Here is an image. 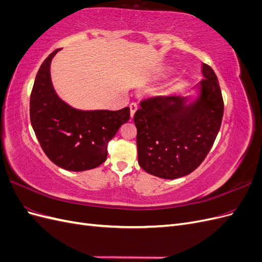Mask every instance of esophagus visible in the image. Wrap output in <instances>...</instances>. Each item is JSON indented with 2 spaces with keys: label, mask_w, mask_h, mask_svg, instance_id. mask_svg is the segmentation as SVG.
Listing matches in <instances>:
<instances>
[{
  "label": "esophagus",
  "mask_w": 262,
  "mask_h": 262,
  "mask_svg": "<svg viewBox=\"0 0 262 262\" xmlns=\"http://www.w3.org/2000/svg\"><path fill=\"white\" fill-rule=\"evenodd\" d=\"M137 109H138V105L136 104V102H131V104H130V116H131V118H133L134 114H136V112H137Z\"/></svg>",
  "instance_id": "1"
}]
</instances>
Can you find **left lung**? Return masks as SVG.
<instances>
[{"instance_id": "obj_1", "label": "left lung", "mask_w": 262, "mask_h": 262, "mask_svg": "<svg viewBox=\"0 0 262 262\" xmlns=\"http://www.w3.org/2000/svg\"><path fill=\"white\" fill-rule=\"evenodd\" d=\"M195 97L156 96L141 101L134 115L139 165L150 175L176 179L204 161L216 139L224 104L217 77L202 63Z\"/></svg>"}]
</instances>
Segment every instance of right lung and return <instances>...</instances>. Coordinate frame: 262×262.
<instances>
[{"mask_svg": "<svg viewBox=\"0 0 262 262\" xmlns=\"http://www.w3.org/2000/svg\"><path fill=\"white\" fill-rule=\"evenodd\" d=\"M48 55L39 69L30 95V121L49 160L70 171L96 168L107 158V144L130 119V108L81 110L70 106L55 93Z\"/></svg>", "mask_w": 262, "mask_h": 262, "instance_id": "1", "label": "right lung"}]
</instances>
